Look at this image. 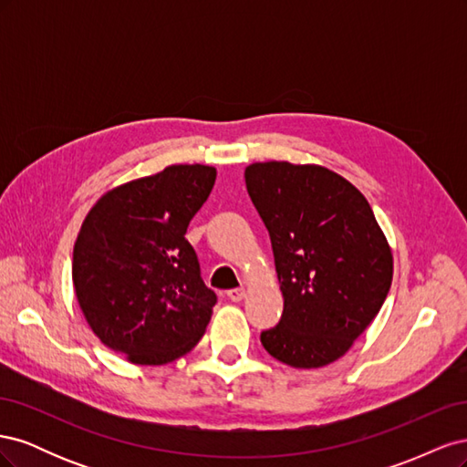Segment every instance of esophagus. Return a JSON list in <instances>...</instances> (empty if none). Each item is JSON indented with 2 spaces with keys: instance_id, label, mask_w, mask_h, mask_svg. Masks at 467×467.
Instances as JSON below:
<instances>
[{
  "instance_id": "1",
  "label": "esophagus",
  "mask_w": 467,
  "mask_h": 467,
  "mask_svg": "<svg viewBox=\"0 0 467 467\" xmlns=\"http://www.w3.org/2000/svg\"><path fill=\"white\" fill-rule=\"evenodd\" d=\"M225 296H228V300L232 302H242L245 298V288H232L225 292Z\"/></svg>"
}]
</instances>
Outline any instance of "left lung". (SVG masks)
<instances>
[{
  "label": "left lung",
  "mask_w": 467,
  "mask_h": 467,
  "mask_svg": "<svg viewBox=\"0 0 467 467\" xmlns=\"http://www.w3.org/2000/svg\"><path fill=\"white\" fill-rule=\"evenodd\" d=\"M245 185L271 235L285 312L261 333L294 368L341 358L391 286V251L362 192L319 165L253 163Z\"/></svg>",
  "instance_id": "8db88e82"
}]
</instances>
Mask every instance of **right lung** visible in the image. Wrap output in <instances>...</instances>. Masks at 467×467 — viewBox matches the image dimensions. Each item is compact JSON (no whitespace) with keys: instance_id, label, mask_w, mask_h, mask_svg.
<instances>
[{"instance_id":"obj_1","label":"right lung","mask_w":467,"mask_h":467,"mask_svg":"<svg viewBox=\"0 0 467 467\" xmlns=\"http://www.w3.org/2000/svg\"><path fill=\"white\" fill-rule=\"evenodd\" d=\"M214 181V167L169 165L109 191L81 223L79 307L103 345L134 364L171 362L204 335L218 298L185 234Z\"/></svg>"}]
</instances>
